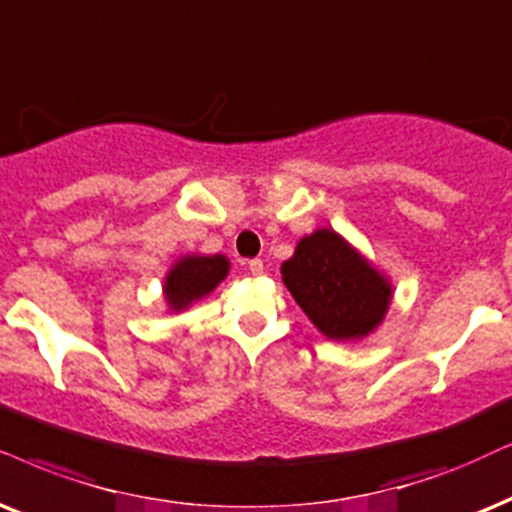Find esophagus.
<instances>
[{"label":"esophagus","mask_w":512,"mask_h":512,"mask_svg":"<svg viewBox=\"0 0 512 512\" xmlns=\"http://www.w3.org/2000/svg\"><path fill=\"white\" fill-rule=\"evenodd\" d=\"M248 269H250L252 276H262L264 274V262L262 260H250Z\"/></svg>","instance_id":"esophagus-1"}]
</instances>
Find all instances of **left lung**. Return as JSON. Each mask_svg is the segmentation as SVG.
Returning a JSON list of instances; mask_svg holds the SVG:
<instances>
[{"label":"left lung","instance_id":"8db88e82","mask_svg":"<svg viewBox=\"0 0 512 512\" xmlns=\"http://www.w3.org/2000/svg\"><path fill=\"white\" fill-rule=\"evenodd\" d=\"M283 283L319 331L331 340H361L385 319L392 283L333 229L304 236Z\"/></svg>","mask_w":512,"mask_h":512}]
</instances>
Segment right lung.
Here are the masks:
<instances>
[{"label": "right lung", "mask_w": 512, "mask_h": 512, "mask_svg": "<svg viewBox=\"0 0 512 512\" xmlns=\"http://www.w3.org/2000/svg\"><path fill=\"white\" fill-rule=\"evenodd\" d=\"M229 274V260L224 255H186L167 271L165 300L172 312H181L191 302L210 295Z\"/></svg>", "instance_id": "obj_1"}]
</instances>
